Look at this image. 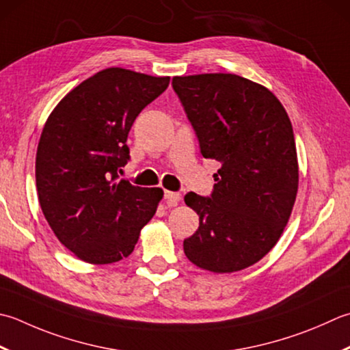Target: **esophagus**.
<instances>
[{
	"label": "esophagus",
	"instance_id": "34e87169",
	"mask_svg": "<svg viewBox=\"0 0 350 350\" xmlns=\"http://www.w3.org/2000/svg\"><path fill=\"white\" fill-rule=\"evenodd\" d=\"M163 200H165L168 206H176L182 200V196L179 193H173V191H165L163 193Z\"/></svg>",
	"mask_w": 350,
	"mask_h": 350
}]
</instances>
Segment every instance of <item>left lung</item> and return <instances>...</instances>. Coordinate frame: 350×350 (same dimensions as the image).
Here are the masks:
<instances>
[{"label": "left lung", "mask_w": 350, "mask_h": 350, "mask_svg": "<svg viewBox=\"0 0 350 350\" xmlns=\"http://www.w3.org/2000/svg\"><path fill=\"white\" fill-rule=\"evenodd\" d=\"M200 153L220 162L209 197L188 193L198 229L183 241L200 269L232 273L269 253L288 223L299 168L291 121L269 89L235 74L174 77Z\"/></svg>", "instance_id": "left-lung-1"}]
</instances>
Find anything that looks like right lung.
Returning a JSON list of instances; mask_svg holds the SVG:
<instances>
[{"label": "right lung", "mask_w": 350, "mask_h": 350, "mask_svg": "<svg viewBox=\"0 0 350 350\" xmlns=\"http://www.w3.org/2000/svg\"><path fill=\"white\" fill-rule=\"evenodd\" d=\"M168 85L170 77L107 68L74 88L45 122L36 153L40 208L59 241L89 264L127 258L163 196L120 173L136 116Z\"/></svg>", "instance_id": "add662e5"}]
</instances>
